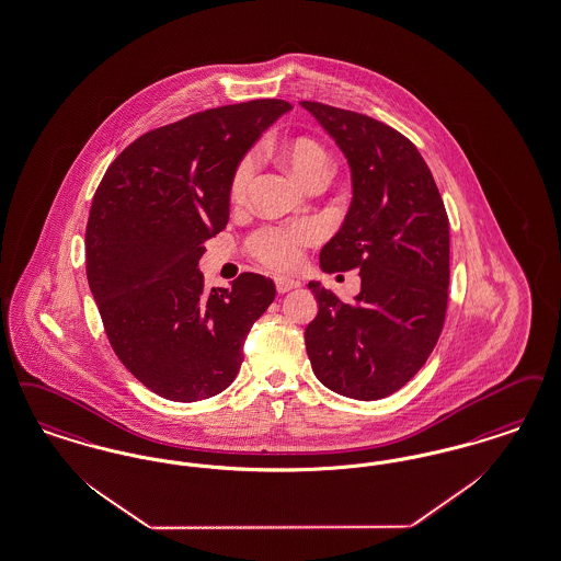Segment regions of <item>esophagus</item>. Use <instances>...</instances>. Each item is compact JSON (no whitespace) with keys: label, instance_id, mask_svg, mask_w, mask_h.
<instances>
[{"label":"esophagus","instance_id":"esophagus-1","mask_svg":"<svg viewBox=\"0 0 561 561\" xmlns=\"http://www.w3.org/2000/svg\"><path fill=\"white\" fill-rule=\"evenodd\" d=\"M300 284L296 282V279H290V277H275V288L279 294H286V291L294 290V288H298Z\"/></svg>","mask_w":561,"mask_h":561}]
</instances>
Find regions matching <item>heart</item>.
<instances>
[{
  "label": "heart",
  "instance_id": "b5f03b06",
  "mask_svg": "<svg viewBox=\"0 0 561 561\" xmlns=\"http://www.w3.org/2000/svg\"><path fill=\"white\" fill-rule=\"evenodd\" d=\"M277 158L286 164L296 180L305 187L314 183H325L332 175V158L328 150L311 137H290L277 144ZM254 173L250 158H242L229 181V201L242 204L247 201L248 185ZM317 238L311 225H291V227H265L250 236V254L271 270H290L298 259L300 250Z\"/></svg>",
  "mask_w": 561,
  "mask_h": 561
}]
</instances>
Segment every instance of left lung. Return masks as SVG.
Wrapping results in <instances>:
<instances>
[{"label": "left lung", "mask_w": 561, "mask_h": 561, "mask_svg": "<svg viewBox=\"0 0 561 561\" xmlns=\"http://www.w3.org/2000/svg\"><path fill=\"white\" fill-rule=\"evenodd\" d=\"M336 139L353 175V202L321 248L328 273L359 270L360 291L342 302L319 282V313L305 344L323 386L378 401L411 380L434 351L448 300V217L417 148L367 114L300 102Z\"/></svg>", "instance_id": "1"}]
</instances>
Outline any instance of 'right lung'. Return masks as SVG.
<instances>
[{"instance_id":"right-lung-1","label":"right lung","mask_w":561,"mask_h":561,"mask_svg":"<svg viewBox=\"0 0 561 561\" xmlns=\"http://www.w3.org/2000/svg\"><path fill=\"white\" fill-rule=\"evenodd\" d=\"M284 100L185 116L129 144L100 181L85 229L91 294L116 357L158 397L194 403L233 381L252 323L275 298L265 275L206 290L204 242L229 219V181Z\"/></svg>"}]
</instances>
